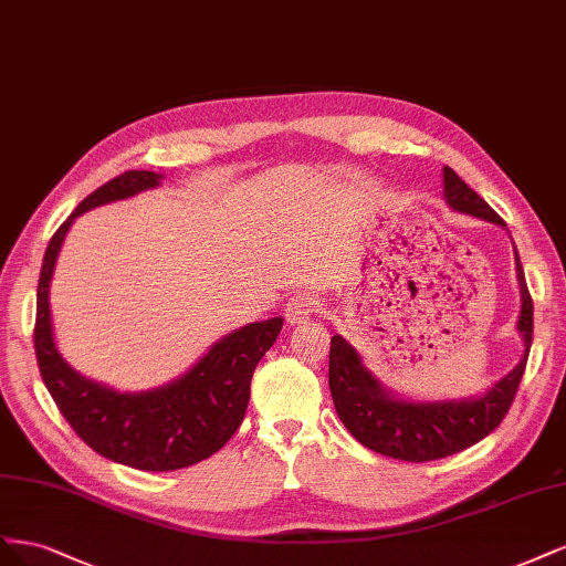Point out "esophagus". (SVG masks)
Instances as JSON below:
<instances>
[{
  "label": "esophagus",
  "mask_w": 566,
  "mask_h": 566,
  "mask_svg": "<svg viewBox=\"0 0 566 566\" xmlns=\"http://www.w3.org/2000/svg\"><path fill=\"white\" fill-rule=\"evenodd\" d=\"M317 298L313 296V294H294L289 298V303H286V310H284V317H286V322L294 326V324H301V322H305L310 315L315 313L317 310Z\"/></svg>",
  "instance_id": "obj_1"
}]
</instances>
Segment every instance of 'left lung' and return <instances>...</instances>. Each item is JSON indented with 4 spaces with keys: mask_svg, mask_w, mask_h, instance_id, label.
I'll return each mask as SVG.
<instances>
[{
    "mask_svg": "<svg viewBox=\"0 0 566 566\" xmlns=\"http://www.w3.org/2000/svg\"><path fill=\"white\" fill-rule=\"evenodd\" d=\"M444 197L455 209L484 221L505 226L503 218L472 190L465 180L444 167ZM517 277L522 286L520 332L526 353L517 367L491 388L489 395L465 402L409 405L380 390L376 378L361 367L359 355L345 338H332L329 388L343 426L367 449L390 459L426 463L459 453L496 430L517 395L526 369L528 348L534 338V301L526 289L524 270L517 259Z\"/></svg>",
    "mask_w": 566,
    "mask_h": 566,
    "instance_id": "left-lung-1",
    "label": "left lung"
}]
</instances>
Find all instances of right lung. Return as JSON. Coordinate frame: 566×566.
I'll return each mask as SVG.
<instances>
[{
  "label": "right lung",
  "mask_w": 566,
  "mask_h": 566,
  "mask_svg": "<svg viewBox=\"0 0 566 566\" xmlns=\"http://www.w3.org/2000/svg\"><path fill=\"white\" fill-rule=\"evenodd\" d=\"M157 184L159 176L153 171H124L82 199L53 232L38 286L34 353L46 390L82 442L115 463L169 472L209 459L242 426L253 369L277 340L282 317L253 322L218 340L184 378L153 392L119 395L67 367L53 345L49 310V282L63 237L80 213Z\"/></svg>",
  "instance_id": "add662e5"
}]
</instances>
